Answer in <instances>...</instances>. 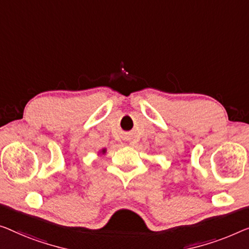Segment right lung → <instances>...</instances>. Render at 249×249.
Masks as SVG:
<instances>
[{
    "instance_id": "right-lung-1",
    "label": "right lung",
    "mask_w": 249,
    "mask_h": 249,
    "mask_svg": "<svg viewBox=\"0 0 249 249\" xmlns=\"http://www.w3.org/2000/svg\"><path fill=\"white\" fill-rule=\"evenodd\" d=\"M102 153L104 154V153H106V148H103V150H102Z\"/></svg>"
}]
</instances>
